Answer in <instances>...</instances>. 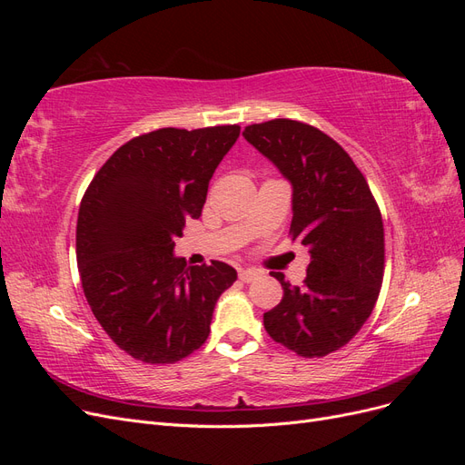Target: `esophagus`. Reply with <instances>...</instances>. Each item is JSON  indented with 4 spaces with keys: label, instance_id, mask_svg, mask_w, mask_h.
Listing matches in <instances>:
<instances>
[{
    "label": "esophagus",
    "instance_id": "obj_1",
    "mask_svg": "<svg viewBox=\"0 0 465 465\" xmlns=\"http://www.w3.org/2000/svg\"><path fill=\"white\" fill-rule=\"evenodd\" d=\"M238 277H241L244 283H250V281H254L256 277H260V272L252 270V267H244V270H241V273H238Z\"/></svg>",
    "mask_w": 465,
    "mask_h": 465
}]
</instances>
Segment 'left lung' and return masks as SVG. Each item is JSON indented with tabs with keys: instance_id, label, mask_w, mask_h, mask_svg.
I'll return each mask as SVG.
<instances>
[{
	"instance_id": "8db88e82",
	"label": "left lung",
	"mask_w": 465,
	"mask_h": 465,
	"mask_svg": "<svg viewBox=\"0 0 465 465\" xmlns=\"http://www.w3.org/2000/svg\"><path fill=\"white\" fill-rule=\"evenodd\" d=\"M242 135L291 182V236L311 252L304 287L273 272L283 299L263 314L265 331L301 357H326L353 340L378 301L382 215L353 159L314 125L277 118Z\"/></svg>"
}]
</instances>
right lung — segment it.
I'll return each instance as SVG.
<instances>
[{
	"instance_id": "obj_1",
	"label": "right lung",
	"mask_w": 465,
	"mask_h": 465,
	"mask_svg": "<svg viewBox=\"0 0 465 465\" xmlns=\"http://www.w3.org/2000/svg\"><path fill=\"white\" fill-rule=\"evenodd\" d=\"M241 125L163 128L124 143L81 200L77 265L94 318L137 361L171 364L200 349L236 270L176 258L174 238L198 219L209 180Z\"/></svg>"
}]
</instances>
